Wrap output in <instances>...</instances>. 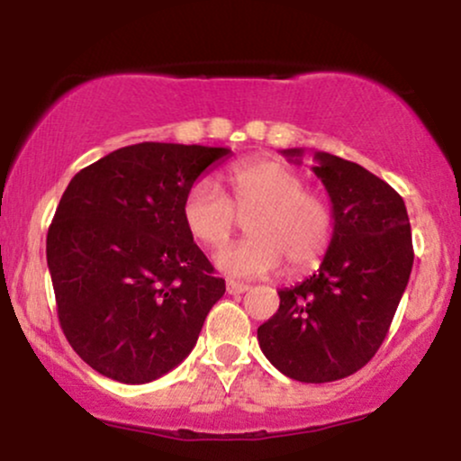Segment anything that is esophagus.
I'll use <instances>...</instances> for the list:
<instances>
[{
	"instance_id": "1",
	"label": "esophagus",
	"mask_w": 461,
	"mask_h": 461,
	"mask_svg": "<svg viewBox=\"0 0 461 461\" xmlns=\"http://www.w3.org/2000/svg\"><path fill=\"white\" fill-rule=\"evenodd\" d=\"M225 290H227V294H242V293H247L249 285L238 284V282H227Z\"/></svg>"
}]
</instances>
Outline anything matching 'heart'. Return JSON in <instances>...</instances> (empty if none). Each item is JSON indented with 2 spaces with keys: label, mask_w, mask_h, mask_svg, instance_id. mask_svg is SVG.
<instances>
[{
  "label": "heart",
  "mask_w": 461,
  "mask_h": 461,
  "mask_svg": "<svg viewBox=\"0 0 461 461\" xmlns=\"http://www.w3.org/2000/svg\"><path fill=\"white\" fill-rule=\"evenodd\" d=\"M231 199L212 179H197L182 201L188 234L203 247H221L247 216V238L216 253V267L231 277H262L285 264L290 275L314 268L333 240V210L290 164L275 158L238 162L227 173Z\"/></svg>",
  "instance_id": "1"
}]
</instances>
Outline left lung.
<instances>
[{
  "mask_svg": "<svg viewBox=\"0 0 461 461\" xmlns=\"http://www.w3.org/2000/svg\"><path fill=\"white\" fill-rule=\"evenodd\" d=\"M299 162L303 149H284ZM312 171L331 199L333 240L319 273L277 290L279 310L258 327L262 353L303 384L345 379L382 347L414 249L403 199L356 162L316 151Z\"/></svg>",
  "mask_w": 461,
  "mask_h": 461,
  "instance_id": "obj_1",
  "label": "left lung"
}]
</instances>
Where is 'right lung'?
I'll list each match as a JSON object with an SVG mask.
<instances>
[{"instance_id": "obj_1", "label": "right lung", "mask_w": 461, "mask_h": 461, "mask_svg": "<svg viewBox=\"0 0 461 461\" xmlns=\"http://www.w3.org/2000/svg\"><path fill=\"white\" fill-rule=\"evenodd\" d=\"M225 147L139 142L82 168L47 231L58 321L88 366L147 384L197 345L225 279L184 227L182 201Z\"/></svg>"}]
</instances>
